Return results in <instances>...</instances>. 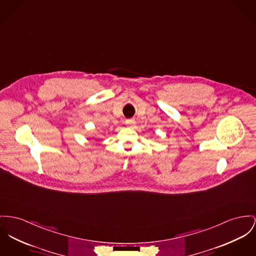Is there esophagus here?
Segmentation results:
<instances>
[{
	"label": "esophagus",
	"instance_id": "34e87169",
	"mask_svg": "<svg viewBox=\"0 0 256 256\" xmlns=\"http://www.w3.org/2000/svg\"><path fill=\"white\" fill-rule=\"evenodd\" d=\"M127 125H130V126H134L136 124V121L135 120H127L125 122Z\"/></svg>",
	"mask_w": 256,
	"mask_h": 256
}]
</instances>
